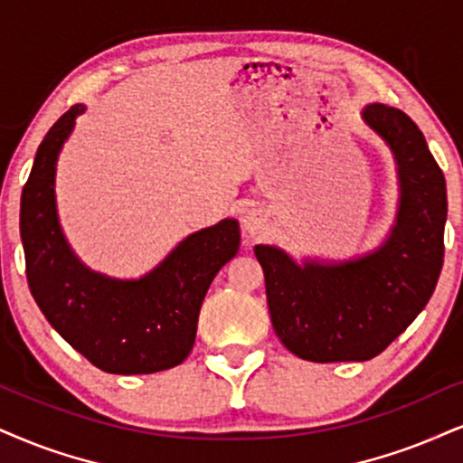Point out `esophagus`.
<instances>
[{"label": "esophagus", "mask_w": 463, "mask_h": 463, "mask_svg": "<svg viewBox=\"0 0 463 463\" xmlns=\"http://www.w3.org/2000/svg\"><path fill=\"white\" fill-rule=\"evenodd\" d=\"M266 222H268L266 214L261 213V210L253 208V210H249L247 214H244V219H242V227H244V232L249 233V236H258V233L264 232Z\"/></svg>", "instance_id": "esophagus-1"}]
</instances>
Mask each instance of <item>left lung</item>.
Here are the masks:
<instances>
[{"label": "left lung", "mask_w": 463, "mask_h": 463, "mask_svg": "<svg viewBox=\"0 0 463 463\" xmlns=\"http://www.w3.org/2000/svg\"><path fill=\"white\" fill-rule=\"evenodd\" d=\"M364 122L395 152L402 208L384 247L341 266H296L283 250L255 247L272 328L313 363L369 361L425 309L444 261L447 182L406 113L369 105Z\"/></svg>", "instance_id": "1"}]
</instances>
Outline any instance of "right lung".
Masks as SVG:
<instances>
[{"label": "right lung", "instance_id": "obj_1", "mask_svg": "<svg viewBox=\"0 0 463 463\" xmlns=\"http://www.w3.org/2000/svg\"><path fill=\"white\" fill-rule=\"evenodd\" d=\"M74 105L40 144L21 195V241L30 292L49 324L107 373H156L193 350L199 309L216 272L238 253L241 230L227 219L188 236L141 281L90 272L61 236L55 213L57 152L83 113Z\"/></svg>", "mask_w": 463, "mask_h": 463}]
</instances>
